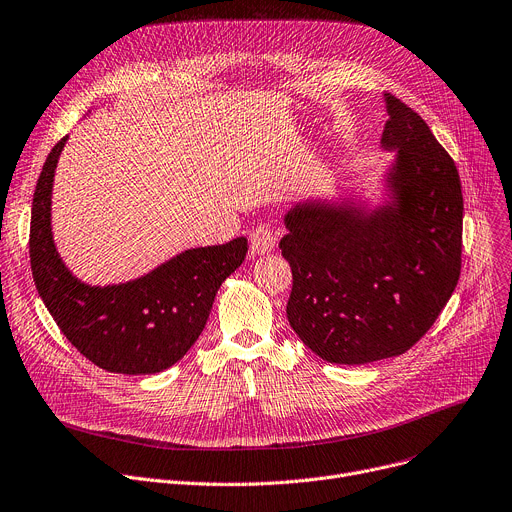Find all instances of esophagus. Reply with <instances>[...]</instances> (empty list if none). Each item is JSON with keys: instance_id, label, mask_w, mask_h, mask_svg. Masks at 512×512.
Here are the masks:
<instances>
[{"instance_id": "esophagus-1", "label": "esophagus", "mask_w": 512, "mask_h": 512, "mask_svg": "<svg viewBox=\"0 0 512 512\" xmlns=\"http://www.w3.org/2000/svg\"><path fill=\"white\" fill-rule=\"evenodd\" d=\"M277 246V233L272 231L268 223H260L252 233H250V250L252 254H268Z\"/></svg>"}]
</instances>
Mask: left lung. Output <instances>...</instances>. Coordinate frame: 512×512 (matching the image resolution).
Listing matches in <instances>:
<instances>
[{
  "mask_svg": "<svg viewBox=\"0 0 512 512\" xmlns=\"http://www.w3.org/2000/svg\"><path fill=\"white\" fill-rule=\"evenodd\" d=\"M381 147L398 151L387 201H305L281 240L293 289L287 320L328 363L365 365L404 355L439 318L461 272L463 194L451 155L422 116L383 94Z\"/></svg>",
  "mask_w": 512,
  "mask_h": 512,
  "instance_id": "left-lung-1",
  "label": "left lung"
}]
</instances>
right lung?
<instances>
[{"label":"right lung","instance_id":"add662e5","mask_svg":"<svg viewBox=\"0 0 512 512\" xmlns=\"http://www.w3.org/2000/svg\"><path fill=\"white\" fill-rule=\"evenodd\" d=\"M63 137L38 176L30 217L34 285L65 338L96 367L123 375H151L178 363L201 336L221 283L238 268L248 240L192 248L143 277L106 287L75 279L51 231V194Z\"/></svg>","mask_w":512,"mask_h":512}]
</instances>
